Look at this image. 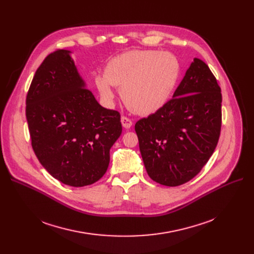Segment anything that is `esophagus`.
<instances>
[{
	"instance_id": "34e87169",
	"label": "esophagus",
	"mask_w": 254,
	"mask_h": 254,
	"mask_svg": "<svg viewBox=\"0 0 254 254\" xmlns=\"http://www.w3.org/2000/svg\"><path fill=\"white\" fill-rule=\"evenodd\" d=\"M120 122H122V125L125 128H129L132 126V122L127 118V116H122V119H120Z\"/></svg>"
}]
</instances>
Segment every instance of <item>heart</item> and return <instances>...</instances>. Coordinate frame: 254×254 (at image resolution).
Segmentation results:
<instances>
[{
  "mask_svg": "<svg viewBox=\"0 0 254 254\" xmlns=\"http://www.w3.org/2000/svg\"><path fill=\"white\" fill-rule=\"evenodd\" d=\"M178 74V62L171 53L132 50L112 59L105 73L96 76L95 83L105 103L113 102L115 86L120 88V97L131 112L148 115L167 102Z\"/></svg>",
  "mask_w": 254,
  "mask_h": 254,
  "instance_id": "b5f03b06",
  "label": "heart"
}]
</instances>
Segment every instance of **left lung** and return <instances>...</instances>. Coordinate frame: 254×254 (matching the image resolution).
Here are the masks:
<instances>
[{
    "label": "left lung",
    "mask_w": 254,
    "mask_h": 254,
    "mask_svg": "<svg viewBox=\"0 0 254 254\" xmlns=\"http://www.w3.org/2000/svg\"><path fill=\"white\" fill-rule=\"evenodd\" d=\"M221 102L216 78L202 60L193 59L173 99L135 125L153 181L178 186L198 174L218 143Z\"/></svg>",
    "instance_id": "obj_1"
}]
</instances>
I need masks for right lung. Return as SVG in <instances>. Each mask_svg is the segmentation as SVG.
<instances>
[{"mask_svg": "<svg viewBox=\"0 0 254 254\" xmlns=\"http://www.w3.org/2000/svg\"><path fill=\"white\" fill-rule=\"evenodd\" d=\"M32 147L49 174L82 188L103 177L122 135L120 114L102 107L78 73L71 51L50 53L26 96Z\"/></svg>", "mask_w": 254, "mask_h": 254, "instance_id": "add662e5", "label": "right lung"}]
</instances>
